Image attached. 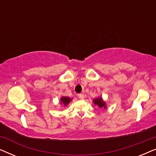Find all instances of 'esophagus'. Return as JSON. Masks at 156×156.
Segmentation results:
<instances>
[{
  "label": "esophagus",
  "instance_id": "esophagus-1",
  "mask_svg": "<svg viewBox=\"0 0 156 156\" xmlns=\"http://www.w3.org/2000/svg\"><path fill=\"white\" fill-rule=\"evenodd\" d=\"M77 96L80 99H83L84 98V94H79Z\"/></svg>",
  "mask_w": 156,
  "mask_h": 156
}]
</instances>
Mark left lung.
<instances>
[{"label":"left lung","mask_w":156,"mask_h":156,"mask_svg":"<svg viewBox=\"0 0 156 156\" xmlns=\"http://www.w3.org/2000/svg\"><path fill=\"white\" fill-rule=\"evenodd\" d=\"M93 101H94V104L95 105H97L100 108H106V103L103 101V99H102V98H101V97L94 99L93 100Z\"/></svg>","instance_id":"left-lung-1"}]
</instances>
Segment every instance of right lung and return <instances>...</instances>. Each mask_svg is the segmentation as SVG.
Wrapping results in <instances>:
<instances>
[{
	"instance_id": "add662e5",
	"label": "right lung",
	"mask_w": 156,
	"mask_h": 156,
	"mask_svg": "<svg viewBox=\"0 0 156 156\" xmlns=\"http://www.w3.org/2000/svg\"><path fill=\"white\" fill-rule=\"evenodd\" d=\"M71 100H72L71 98L67 97H61V99H60L61 103L64 106H67V104L69 103Z\"/></svg>"
}]
</instances>
